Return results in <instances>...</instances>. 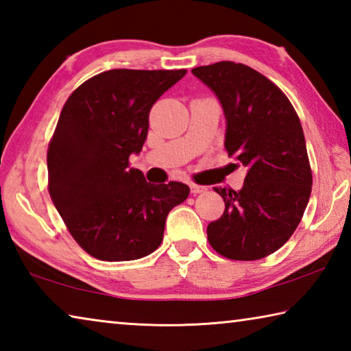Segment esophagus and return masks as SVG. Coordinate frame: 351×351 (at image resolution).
<instances>
[{"instance_id": "obj_1", "label": "esophagus", "mask_w": 351, "mask_h": 351, "mask_svg": "<svg viewBox=\"0 0 351 351\" xmlns=\"http://www.w3.org/2000/svg\"><path fill=\"white\" fill-rule=\"evenodd\" d=\"M207 187L204 186H198V184H190V192H192L193 195H198V193H203L206 192Z\"/></svg>"}]
</instances>
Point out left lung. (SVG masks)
<instances>
[{
	"mask_svg": "<svg viewBox=\"0 0 351 351\" xmlns=\"http://www.w3.org/2000/svg\"><path fill=\"white\" fill-rule=\"evenodd\" d=\"M226 117L224 148L246 167L240 190L213 187L224 212L207 226V239L230 260H260L276 252L299 226L313 175L299 116L263 74L234 62L193 68Z\"/></svg>",
	"mask_w": 351,
	"mask_h": 351,
	"instance_id": "8db88e82",
	"label": "left lung"
}]
</instances>
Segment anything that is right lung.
Here are the masks:
<instances>
[{"label":"right lung","mask_w":351,"mask_h":351,"mask_svg":"<svg viewBox=\"0 0 351 351\" xmlns=\"http://www.w3.org/2000/svg\"><path fill=\"white\" fill-rule=\"evenodd\" d=\"M186 73L110 69L82 83L63 106L47 148V190L94 258L127 261L156 251L169 212L189 197L186 184H150L130 167L153 104Z\"/></svg>","instance_id":"right-lung-1"}]
</instances>
